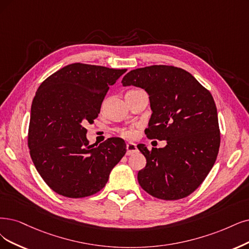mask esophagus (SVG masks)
Returning <instances> with one entry per match:
<instances>
[{
    "label": "esophagus",
    "mask_w": 249,
    "mask_h": 249,
    "mask_svg": "<svg viewBox=\"0 0 249 249\" xmlns=\"http://www.w3.org/2000/svg\"><path fill=\"white\" fill-rule=\"evenodd\" d=\"M126 155L127 156H130V155H133L134 153L137 152V148H136V144L133 143V142H128L126 144Z\"/></svg>",
    "instance_id": "obj_1"
}]
</instances>
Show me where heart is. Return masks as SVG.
Listing matches in <instances>:
<instances>
[{
	"label": "heart",
	"mask_w": 249,
	"mask_h": 249,
	"mask_svg": "<svg viewBox=\"0 0 249 249\" xmlns=\"http://www.w3.org/2000/svg\"><path fill=\"white\" fill-rule=\"evenodd\" d=\"M117 132L125 137V139H133V137L136 135V130L135 127H121V128H117Z\"/></svg>",
	"instance_id": "1"
}]
</instances>
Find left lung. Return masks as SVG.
<instances>
[{"mask_svg":"<svg viewBox=\"0 0 249 249\" xmlns=\"http://www.w3.org/2000/svg\"><path fill=\"white\" fill-rule=\"evenodd\" d=\"M123 86H136L150 95L153 110L146 136L167 141L165 148H137L146 159L139 171L141 187L162 200L192 194L216 160L220 132L215 103L210 92L191 73L172 66H151L130 71Z\"/></svg>","mask_w":249,"mask_h":249,"instance_id":"1","label":"left lung"}]
</instances>
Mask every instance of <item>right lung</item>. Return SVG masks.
Listing matches in <instances>:
<instances>
[{
	"instance_id": "add662e5",
	"label": "right lung",
	"mask_w": 249,
	"mask_h": 249,
	"mask_svg": "<svg viewBox=\"0 0 249 249\" xmlns=\"http://www.w3.org/2000/svg\"><path fill=\"white\" fill-rule=\"evenodd\" d=\"M126 71L71 63L36 90L27 144L36 169L57 194L68 198L96 194L125 155L126 144L119 137L90 144L84 125L98 117L109 86Z\"/></svg>"
}]
</instances>
